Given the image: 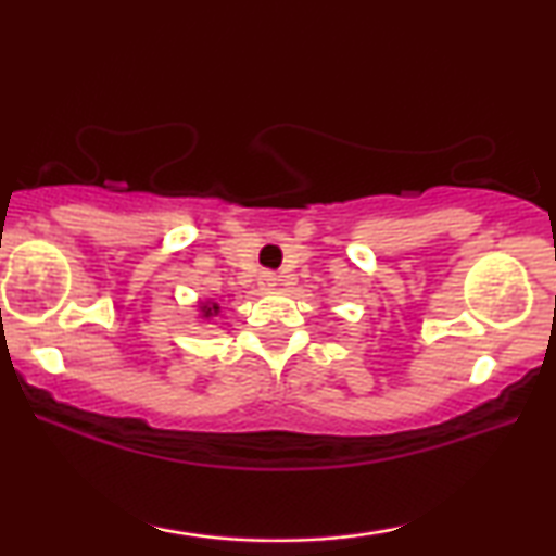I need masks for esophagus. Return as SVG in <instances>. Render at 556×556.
Masks as SVG:
<instances>
[{
	"label": "esophagus",
	"mask_w": 556,
	"mask_h": 556,
	"mask_svg": "<svg viewBox=\"0 0 556 556\" xmlns=\"http://www.w3.org/2000/svg\"><path fill=\"white\" fill-rule=\"evenodd\" d=\"M257 286H261L263 291H270V288L278 286V276L273 270H263L261 276H257Z\"/></svg>",
	"instance_id": "1"
}]
</instances>
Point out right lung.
Segmentation results:
<instances>
[{
    "instance_id": "right-lung-1",
    "label": "right lung",
    "mask_w": 556,
    "mask_h": 556,
    "mask_svg": "<svg viewBox=\"0 0 556 556\" xmlns=\"http://www.w3.org/2000/svg\"><path fill=\"white\" fill-rule=\"evenodd\" d=\"M212 311H217V306H202V314L204 316H212Z\"/></svg>"
}]
</instances>
